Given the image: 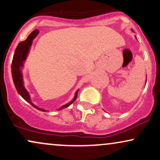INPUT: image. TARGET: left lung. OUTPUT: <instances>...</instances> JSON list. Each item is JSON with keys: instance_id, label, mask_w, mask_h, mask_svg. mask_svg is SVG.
Returning a JSON list of instances; mask_svg holds the SVG:
<instances>
[{"instance_id": "8db88e82", "label": "left lung", "mask_w": 160, "mask_h": 160, "mask_svg": "<svg viewBox=\"0 0 160 160\" xmlns=\"http://www.w3.org/2000/svg\"><path fill=\"white\" fill-rule=\"evenodd\" d=\"M132 32H133V30H132ZM135 38H136V36H135ZM136 39H137V38H136ZM146 82H147V80H146Z\"/></svg>"}]
</instances>
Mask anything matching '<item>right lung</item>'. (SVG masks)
I'll use <instances>...</instances> for the list:
<instances>
[{
	"instance_id": "right-lung-1",
	"label": "right lung",
	"mask_w": 160,
	"mask_h": 160,
	"mask_svg": "<svg viewBox=\"0 0 160 160\" xmlns=\"http://www.w3.org/2000/svg\"><path fill=\"white\" fill-rule=\"evenodd\" d=\"M38 34H39V31L38 30L33 31V32L29 34L26 40H24V41L20 42L19 44H18L17 47H16L15 50V52H14L13 58H12V65H11V71H12V80H13L14 85H15V87L16 90L18 92V93H19L26 102H28L30 104H32L34 108H37V109L39 110V111H47V110L39 108L38 106H36L35 104H34L32 102L30 95H29L28 92L26 90V89H25V86H24L23 76L22 73V68L24 67V62L26 60L28 55L29 50H30L31 47H32V45L33 40L38 36ZM78 90H77L76 92H75L74 98H73L71 102H68V103H67L65 104V105L60 107L58 109V111H61V110L64 109V108H68L76 100L77 97H78Z\"/></svg>"
}]
</instances>
